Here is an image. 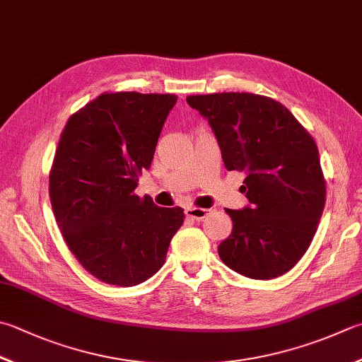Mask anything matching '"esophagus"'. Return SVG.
<instances>
[{
  "mask_svg": "<svg viewBox=\"0 0 362 362\" xmlns=\"http://www.w3.org/2000/svg\"><path fill=\"white\" fill-rule=\"evenodd\" d=\"M206 214H208V209H204V208H187L186 209V216L194 221H202V219H204V216Z\"/></svg>",
  "mask_w": 362,
  "mask_h": 362,
  "instance_id": "esophagus-1",
  "label": "esophagus"
}]
</instances>
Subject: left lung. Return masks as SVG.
Returning <instances> with one entry per match:
<instances>
[{
    "label": "left lung",
    "mask_w": 362,
    "mask_h": 362,
    "mask_svg": "<svg viewBox=\"0 0 362 362\" xmlns=\"http://www.w3.org/2000/svg\"><path fill=\"white\" fill-rule=\"evenodd\" d=\"M219 143L227 170L245 173L243 209H225L233 230L221 260L250 279L285 274L315 235L326 199L318 149L288 108L252 93L189 96Z\"/></svg>",
    "instance_id": "1"
}]
</instances>
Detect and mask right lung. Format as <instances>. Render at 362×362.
<instances>
[{
    "label": "right lung",
    "instance_id": "1",
    "mask_svg": "<svg viewBox=\"0 0 362 362\" xmlns=\"http://www.w3.org/2000/svg\"><path fill=\"white\" fill-rule=\"evenodd\" d=\"M175 94L105 93L67 121L50 172V202L67 247L99 281L134 287L165 262L184 222L134 194L151 167Z\"/></svg>",
    "mask_w": 362,
    "mask_h": 362
}]
</instances>
